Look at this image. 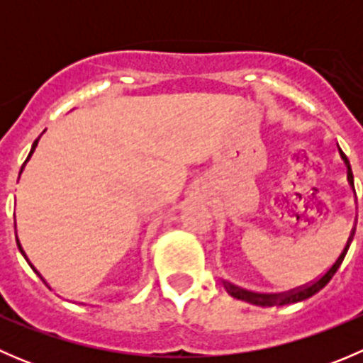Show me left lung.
I'll return each mask as SVG.
<instances>
[{
    "label": "left lung",
    "instance_id": "left-lung-1",
    "mask_svg": "<svg viewBox=\"0 0 363 363\" xmlns=\"http://www.w3.org/2000/svg\"><path fill=\"white\" fill-rule=\"evenodd\" d=\"M339 152H340V158L344 160V164H346L347 181H350V186H351V188H353V191H354V182H353V172H351V164H350V161H347V156L344 155V152L340 151V149H339ZM354 230H357V225H354L353 228H351L350 237H347V240H346V246H344V250L340 251V255L337 256V259H335V262L332 263V267L327 270V272L323 274V276L318 277V279L313 281V283L303 284V286L295 288V290L284 291V294H252V291L242 290V288L235 286V284H232V283H223V284H225V290L228 291V294L232 295L233 298L244 300V302H250V303H255V306H262V307L286 306V303H295V302H300V300L309 298V296H313L314 294H318V291H320L321 288L327 286L328 281H330L332 277H334V274L337 272V269L340 267V263H342L344 256H346L347 250H350L351 240H353V235H354Z\"/></svg>",
    "mask_w": 363,
    "mask_h": 363
}]
</instances>
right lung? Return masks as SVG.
Instances as JSON below:
<instances>
[{"label": "right lung", "instance_id": "1", "mask_svg": "<svg viewBox=\"0 0 363 363\" xmlns=\"http://www.w3.org/2000/svg\"><path fill=\"white\" fill-rule=\"evenodd\" d=\"M38 140H40V137H38V138H36V140H35V142H33V147H31V151H29V155H28V158H26V161H24V164H26V163H28V161H29V158H31V155H33V152H35L36 145H38ZM24 164H23V168H24ZM23 168H21V174H23ZM19 177H21V175H19ZM13 218H16V214H13ZM13 225H16V221H13ZM17 246H19V251H21V252H23V256H24V258H26V259H28V256H26V252H24V250H23V246H21V244H19V239H17ZM28 262H29V259H28ZM29 265H31V263H29ZM31 267H33V265H31ZM33 269H35V267H33ZM35 272H36V274H38V270H35ZM38 276H40V274H38ZM40 277H42V276H40ZM42 279H43V277H42Z\"/></svg>", "mask_w": 363, "mask_h": 363}]
</instances>
